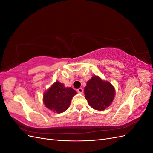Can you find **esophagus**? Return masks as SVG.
Here are the masks:
<instances>
[{
    "instance_id": "esophagus-1",
    "label": "esophagus",
    "mask_w": 153,
    "mask_h": 153,
    "mask_svg": "<svg viewBox=\"0 0 153 153\" xmlns=\"http://www.w3.org/2000/svg\"><path fill=\"white\" fill-rule=\"evenodd\" d=\"M77 92H78V93L82 94L83 92H84V90H83V89H82V88H79V89H77Z\"/></svg>"
}]
</instances>
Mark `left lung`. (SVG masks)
Wrapping results in <instances>:
<instances>
[{
  "label": "left lung",
  "instance_id": "obj_1",
  "mask_svg": "<svg viewBox=\"0 0 153 153\" xmlns=\"http://www.w3.org/2000/svg\"><path fill=\"white\" fill-rule=\"evenodd\" d=\"M84 94L88 103L92 108L103 110L112 104L115 91L109 82L94 75L87 82Z\"/></svg>",
  "mask_w": 153,
  "mask_h": 153
}]
</instances>
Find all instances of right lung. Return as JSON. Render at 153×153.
Instances as JSON below:
<instances>
[{
	"mask_svg": "<svg viewBox=\"0 0 153 153\" xmlns=\"http://www.w3.org/2000/svg\"><path fill=\"white\" fill-rule=\"evenodd\" d=\"M76 92L71 87H65L63 84L55 82L43 94L46 107L58 114L66 111Z\"/></svg>",
	"mask_w": 153,
	"mask_h": 153,
	"instance_id": "obj_1",
	"label": "right lung"
}]
</instances>
